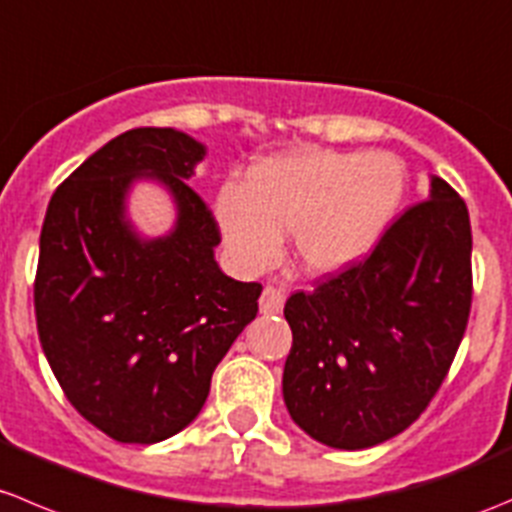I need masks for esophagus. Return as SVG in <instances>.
<instances>
[{"instance_id": "obj_1", "label": "esophagus", "mask_w": 512, "mask_h": 512, "mask_svg": "<svg viewBox=\"0 0 512 512\" xmlns=\"http://www.w3.org/2000/svg\"><path fill=\"white\" fill-rule=\"evenodd\" d=\"M283 303H286V293H283L281 288L271 286V283H268V286L263 288L261 298H258V308H261V313H266V316H273V313H281L283 311Z\"/></svg>"}]
</instances>
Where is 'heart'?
I'll return each instance as SVG.
<instances>
[{"mask_svg":"<svg viewBox=\"0 0 512 512\" xmlns=\"http://www.w3.org/2000/svg\"><path fill=\"white\" fill-rule=\"evenodd\" d=\"M406 191V166L388 151L293 149L256 161L244 186L226 184L216 219L241 266L271 263L293 231L303 268L336 273L381 244Z\"/></svg>","mask_w":512,"mask_h":512,"instance_id":"b5f03b06","label":"heart"}]
</instances>
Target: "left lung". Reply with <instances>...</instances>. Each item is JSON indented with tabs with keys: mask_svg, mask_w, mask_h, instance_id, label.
<instances>
[{
	"mask_svg": "<svg viewBox=\"0 0 512 512\" xmlns=\"http://www.w3.org/2000/svg\"><path fill=\"white\" fill-rule=\"evenodd\" d=\"M470 251L465 201L430 174L366 261L288 298L283 403L303 433L363 450L426 411L468 326Z\"/></svg>",
	"mask_w": 512,
	"mask_h": 512,
	"instance_id": "obj_1",
	"label": "left lung"
}]
</instances>
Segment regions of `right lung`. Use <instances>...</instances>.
Listing matches in <instances>:
<instances>
[{
	"label": "right lung",
	"instance_id": "obj_1",
	"mask_svg": "<svg viewBox=\"0 0 512 512\" xmlns=\"http://www.w3.org/2000/svg\"><path fill=\"white\" fill-rule=\"evenodd\" d=\"M206 146L144 126L89 156L49 201L34 311L69 403L119 443H159L199 416L221 358L256 318L261 283L219 268V226L186 181ZM141 180L170 194L175 226L144 237L128 219Z\"/></svg>",
	"mask_w": 512,
	"mask_h": 512
}]
</instances>
